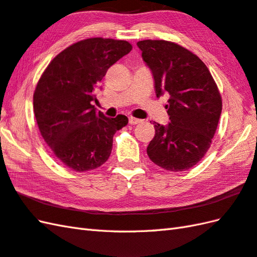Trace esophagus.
Returning <instances> with one entry per match:
<instances>
[{
    "mask_svg": "<svg viewBox=\"0 0 257 257\" xmlns=\"http://www.w3.org/2000/svg\"><path fill=\"white\" fill-rule=\"evenodd\" d=\"M140 122H142L141 119L135 118V117H130V118H129V123H130V124H138V123H140Z\"/></svg>",
    "mask_w": 257,
    "mask_h": 257,
    "instance_id": "obj_1",
    "label": "esophagus"
}]
</instances>
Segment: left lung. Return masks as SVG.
Segmentation results:
<instances>
[{
  "label": "left lung",
  "instance_id": "1",
  "mask_svg": "<svg viewBox=\"0 0 257 257\" xmlns=\"http://www.w3.org/2000/svg\"><path fill=\"white\" fill-rule=\"evenodd\" d=\"M151 69L157 96L170 94L171 122L154 123L147 153L154 164L172 172L192 169L205 157L218 127L222 98L207 65L181 45L168 40L137 43Z\"/></svg>",
  "mask_w": 257,
  "mask_h": 257
}]
</instances>
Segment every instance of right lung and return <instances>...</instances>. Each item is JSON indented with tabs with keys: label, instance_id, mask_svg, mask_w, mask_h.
<instances>
[{
	"label": "right lung",
	"instance_id": "obj_1",
	"mask_svg": "<svg viewBox=\"0 0 257 257\" xmlns=\"http://www.w3.org/2000/svg\"><path fill=\"white\" fill-rule=\"evenodd\" d=\"M126 40L87 38L65 48L41 74L34 92L40 135L68 169L85 172L108 160L112 138L128 123L124 115L108 118L92 105L107 70L127 55Z\"/></svg>",
	"mask_w": 257,
	"mask_h": 257
}]
</instances>
